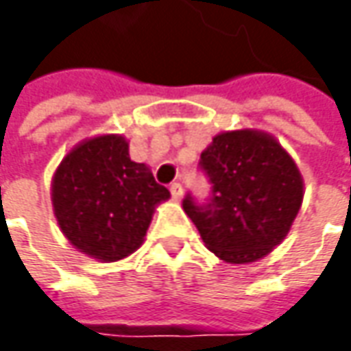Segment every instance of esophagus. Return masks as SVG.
I'll list each match as a JSON object with an SVG mask.
<instances>
[{"label":"esophagus","instance_id":"esophagus-1","mask_svg":"<svg viewBox=\"0 0 351 351\" xmlns=\"http://www.w3.org/2000/svg\"><path fill=\"white\" fill-rule=\"evenodd\" d=\"M169 191H171V197L178 201V199H182L183 195V187H182V183L180 182H173L171 185H169Z\"/></svg>","mask_w":351,"mask_h":351}]
</instances>
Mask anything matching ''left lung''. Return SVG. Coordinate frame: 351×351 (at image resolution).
Wrapping results in <instances>:
<instances>
[{
	"label": "left lung",
	"mask_w": 351,
	"mask_h": 351,
	"mask_svg": "<svg viewBox=\"0 0 351 351\" xmlns=\"http://www.w3.org/2000/svg\"><path fill=\"white\" fill-rule=\"evenodd\" d=\"M201 168L213 183L209 205L183 199L205 246L226 263L265 258L289 234L304 195L303 176L276 136L226 130L201 152Z\"/></svg>",
	"instance_id": "1"
}]
</instances>
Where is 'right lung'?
Returning a JSON list of instances; mask_svg holds the SVG:
<instances>
[{
  "mask_svg": "<svg viewBox=\"0 0 351 351\" xmlns=\"http://www.w3.org/2000/svg\"><path fill=\"white\" fill-rule=\"evenodd\" d=\"M54 217L68 242L93 260L119 262L141 248L169 191L146 164L132 162L121 134L86 138L62 158L50 185Z\"/></svg>",
  "mask_w": 351,
  "mask_h": 351,
  "instance_id": "1",
  "label": "right lung"
}]
</instances>
